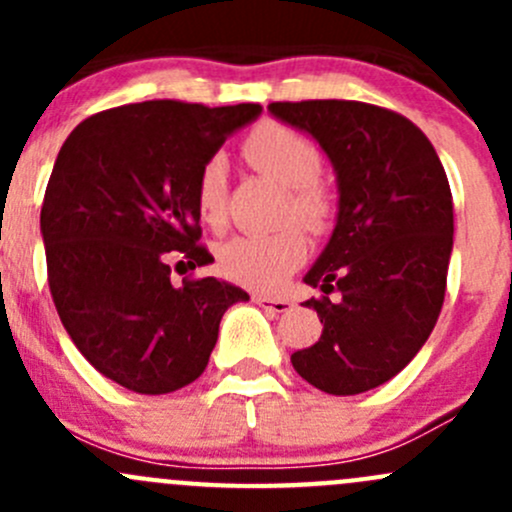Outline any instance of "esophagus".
Listing matches in <instances>:
<instances>
[{"instance_id": "34e87169", "label": "esophagus", "mask_w": 512, "mask_h": 512, "mask_svg": "<svg viewBox=\"0 0 512 512\" xmlns=\"http://www.w3.org/2000/svg\"><path fill=\"white\" fill-rule=\"evenodd\" d=\"M255 304H260V307H265L267 312L272 314H285L292 309V302L289 299H275V297H265V294H255Z\"/></svg>"}]
</instances>
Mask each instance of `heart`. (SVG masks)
<instances>
[{"label": "heart", "mask_w": 512, "mask_h": 512, "mask_svg": "<svg viewBox=\"0 0 512 512\" xmlns=\"http://www.w3.org/2000/svg\"><path fill=\"white\" fill-rule=\"evenodd\" d=\"M252 168L270 175L289 190V213L309 230H319L329 218V198L322 185L324 158L317 143L282 123L255 128L242 143ZM227 160L210 156L195 180V208L203 223L220 227L225 220ZM307 255L304 237L287 227L267 235H237L220 245L218 262L225 277L252 289H275L287 280Z\"/></svg>", "instance_id": "1"}]
</instances>
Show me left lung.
<instances>
[{
  "label": "left lung",
  "instance_id": "left-lung-1",
  "mask_svg": "<svg viewBox=\"0 0 512 512\" xmlns=\"http://www.w3.org/2000/svg\"><path fill=\"white\" fill-rule=\"evenodd\" d=\"M270 113L307 131L332 160L337 227L304 275L322 289V337L292 354L304 381L354 396L394 379L426 344L446 297L453 198L423 131L361 101H277Z\"/></svg>",
  "mask_w": 512,
  "mask_h": 512
}]
</instances>
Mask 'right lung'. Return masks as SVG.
<instances>
[{
	"mask_svg": "<svg viewBox=\"0 0 512 512\" xmlns=\"http://www.w3.org/2000/svg\"><path fill=\"white\" fill-rule=\"evenodd\" d=\"M260 111L128 103L81 121L56 156L41 205L51 299L76 349L123 389L156 396L198 379L225 309L250 299L215 277L173 285L170 262H213L198 245V170Z\"/></svg>",
	"mask_w": 512,
	"mask_h": 512,
	"instance_id": "add662e5",
	"label": "right lung"
}]
</instances>
